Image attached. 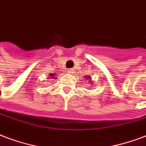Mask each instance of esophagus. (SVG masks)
Instances as JSON below:
<instances>
[{
	"mask_svg": "<svg viewBox=\"0 0 146 146\" xmlns=\"http://www.w3.org/2000/svg\"><path fill=\"white\" fill-rule=\"evenodd\" d=\"M74 73V69H70L68 71V74H73Z\"/></svg>",
	"mask_w": 146,
	"mask_h": 146,
	"instance_id": "34e87169",
	"label": "esophagus"
}]
</instances>
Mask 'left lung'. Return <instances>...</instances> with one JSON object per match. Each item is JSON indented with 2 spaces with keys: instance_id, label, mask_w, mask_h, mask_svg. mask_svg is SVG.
Instances as JSON below:
<instances>
[{
  "instance_id": "8db88e82",
  "label": "left lung",
  "mask_w": 146,
  "mask_h": 146,
  "mask_svg": "<svg viewBox=\"0 0 146 146\" xmlns=\"http://www.w3.org/2000/svg\"><path fill=\"white\" fill-rule=\"evenodd\" d=\"M85 77L86 78H87V81L88 79H89V81H88V84H90V85H92L93 84V81L92 80V78H91V77H89V76H88V77H87V76H85Z\"/></svg>"
}]
</instances>
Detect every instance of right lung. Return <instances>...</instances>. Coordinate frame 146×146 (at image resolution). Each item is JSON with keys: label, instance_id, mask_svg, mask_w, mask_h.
I'll list each match as a JSON object with an SVG mask.
<instances>
[{"label": "right lung", "instance_id": "1", "mask_svg": "<svg viewBox=\"0 0 146 146\" xmlns=\"http://www.w3.org/2000/svg\"><path fill=\"white\" fill-rule=\"evenodd\" d=\"M54 74H52V73H51V74H49V75H50L51 78H55V77H54ZM54 79H55V78H54Z\"/></svg>", "mask_w": 146, "mask_h": 146}]
</instances>
